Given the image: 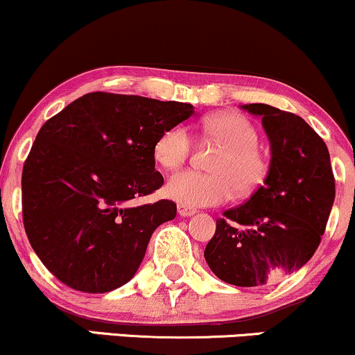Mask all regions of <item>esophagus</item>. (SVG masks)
<instances>
[{
    "mask_svg": "<svg viewBox=\"0 0 355 355\" xmlns=\"http://www.w3.org/2000/svg\"><path fill=\"white\" fill-rule=\"evenodd\" d=\"M195 214H197L195 209H190V207L187 205H178V215H180V217H191V215Z\"/></svg>",
    "mask_w": 355,
    "mask_h": 355,
    "instance_id": "esophagus-1",
    "label": "esophagus"
}]
</instances>
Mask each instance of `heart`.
<instances>
[{"instance_id": "1", "label": "heart", "mask_w": 355, "mask_h": 355, "mask_svg": "<svg viewBox=\"0 0 355 355\" xmlns=\"http://www.w3.org/2000/svg\"><path fill=\"white\" fill-rule=\"evenodd\" d=\"M203 130L222 150L210 162L214 172L183 170L165 185L166 197L187 207H211L229 202L237 191L250 195L266 182L267 155L259 146V132L242 115H217L205 120ZM193 138L183 125L165 130L155 144V160L166 170L182 166L190 157Z\"/></svg>"}]
</instances>
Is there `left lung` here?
<instances>
[{
  "mask_svg": "<svg viewBox=\"0 0 355 355\" xmlns=\"http://www.w3.org/2000/svg\"><path fill=\"white\" fill-rule=\"evenodd\" d=\"M242 108L262 118L268 175L247 203L223 211L203 255L223 282L257 287L311 260L331 215L336 180L327 145L307 121L266 103Z\"/></svg>",
  "mask_w": 355,
  "mask_h": 355,
  "instance_id": "1",
  "label": "left lung"
}]
</instances>
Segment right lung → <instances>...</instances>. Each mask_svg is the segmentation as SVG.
<instances>
[{
    "instance_id": "1",
    "label": "right lung",
    "mask_w": 355,
    "mask_h": 355,
    "mask_svg": "<svg viewBox=\"0 0 355 355\" xmlns=\"http://www.w3.org/2000/svg\"><path fill=\"white\" fill-rule=\"evenodd\" d=\"M193 115L190 103L95 92L51 116L21 175L31 247L68 287L103 294L135 275L150 237L177 205L140 197L164 185L155 144Z\"/></svg>"
}]
</instances>
